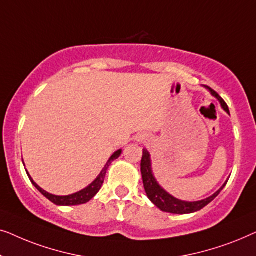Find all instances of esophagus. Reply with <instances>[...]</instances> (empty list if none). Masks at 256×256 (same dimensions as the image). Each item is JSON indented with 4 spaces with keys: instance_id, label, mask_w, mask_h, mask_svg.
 Masks as SVG:
<instances>
[{
    "instance_id": "obj_1",
    "label": "esophagus",
    "mask_w": 256,
    "mask_h": 256,
    "mask_svg": "<svg viewBox=\"0 0 256 256\" xmlns=\"http://www.w3.org/2000/svg\"><path fill=\"white\" fill-rule=\"evenodd\" d=\"M143 140H144V138H142V141H143Z\"/></svg>"
}]
</instances>
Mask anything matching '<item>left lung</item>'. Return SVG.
<instances>
[{
	"label": "left lung",
	"mask_w": 256,
	"mask_h": 256,
	"mask_svg": "<svg viewBox=\"0 0 256 256\" xmlns=\"http://www.w3.org/2000/svg\"><path fill=\"white\" fill-rule=\"evenodd\" d=\"M210 92L212 93L213 96H216L219 100L222 107L225 110L227 113L230 114L228 106H227L225 101L222 99V96H219V94L214 92L210 87H206ZM141 174H142V180H143V186H144L146 194L148 196V198L152 200V202L155 206H157L160 211L168 212V213H174V214H186V213H194L197 212L202 208H205L206 205H208L216 196L220 194V191L225 188L227 182L216 192L214 194H212L211 197L202 199V200L198 202H184L180 199H177L172 197V196L168 194L160 185L157 183L152 174V160H150V154L148 150L143 149V155L141 160Z\"/></svg>",
	"instance_id": "left-lung-1"
}]
</instances>
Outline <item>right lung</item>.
Instances as JSON below:
<instances>
[{
  "label": "right lung",
  "mask_w": 256,
  "mask_h": 256,
  "mask_svg": "<svg viewBox=\"0 0 256 256\" xmlns=\"http://www.w3.org/2000/svg\"><path fill=\"white\" fill-rule=\"evenodd\" d=\"M122 150H118V152H115L113 155L110 156V158L108 160V162L106 163V166H104V168L102 169V171H101L99 176L96 177V180L93 182V183H90L88 186L84 188V190L76 192V194H70V196H54V194H48V192H46L45 190H43L40 186H38V185L34 183L32 178L30 177V174H28V176H29L31 183L34 184V186L37 188L38 191L40 192L44 196V197H46L48 200L54 202V204L56 205H62V206H72V205H82V204H85V202H90V199H92L94 196H96L98 192H99V190L101 188V186H102V183L104 180V177H106V171L108 169V166H110V163L113 162L114 160H116L118 156L121 155Z\"/></svg>",
  "instance_id": "add662e5"
}]
</instances>
